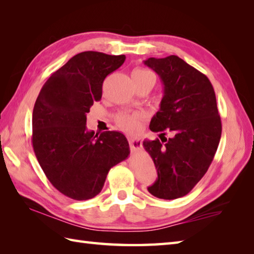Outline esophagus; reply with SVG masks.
Returning a JSON list of instances; mask_svg holds the SVG:
<instances>
[{"mask_svg":"<svg viewBox=\"0 0 254 254\" xmlns=\"http://www.w3.org/2000/svg\"><path fill=\"white\" fill-rule=\"evenodd\" d=\"M128 143H130V146L132 149H138L142 147V141L141 138L138 137H128Z\"/></svg>","mask_w":254,"mask_h":254,"instance_id":"esophagus-1","label":"esophagus"}]
</instances>
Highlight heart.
<instances>
[{
    "instance_id": "b5f03b06",
    "label": "heart",
    "mask_w": 254,
    "mask_h": 254,
    "mask_svg": "<svg viewBox=\"0 0 254 254\" xmlns=\"http://www.w3.org/2000/svg\"><path fill=\"white\" fill-rule=\"evenodd\" d=\"M133 80H139V82H148L154 86L156 77L153 72L149 69L137 67L132 72ZM119 127L127 132H135L139 128L141 124V116L139 115H121L117 119Z\"/></svg>"
}]
</instances>
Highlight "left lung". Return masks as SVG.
Segmentation results:
<instances>
[{
  "mask_svg": "<svg viewBox=\"0 0 254 254\" xmlns=\"http://www.w3.org/2000/svg\"><path fill=\"white\" fill-rule=\"evenodd\" d=\"M146 66L164 87L159 110L149 124L160 139L143 142L153 158L157 179L147 188L158 198L185 196L206 174L222 136L216 97L209 79L177 56L149 58ZM173 136L164 137V131Z\"/></svg>",
  "mask_w": 254,
  "mask_h": 254,
  "instance_id": "obj_1",
  "label": "left lung"
}]
</instances>
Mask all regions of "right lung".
<instances>
[{
  "label": "right lung",
  "instance_id": "add662e5",
  "mask_svg": "<svg viewBox=\"0 0 254 254\" xmlns=\"http://www.w3.org/2000/svg\"><path fill=\"white\" fill-rule=\"evenodd\" d=\"M126 56L80 52L42 86L32 111V147L45 175L58 191L77 201L95 197L108 172L130 154L117 131L96 134L86 115L102 96L104 79Z\"/></svg>",
  "mask_w": 254,
  "mask_h": 254
}]
</instances>
